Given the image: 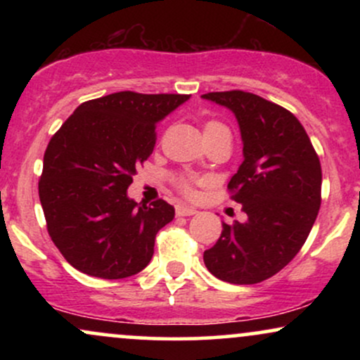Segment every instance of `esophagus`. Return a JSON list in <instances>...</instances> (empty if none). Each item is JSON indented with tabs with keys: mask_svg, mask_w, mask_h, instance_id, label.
Masks as SVG:
<instances>
[{
	"mask_svg": "<svg viewBox=\"0 0 360 360\" xmlns=\"http://www.w3.org/2000/svg\"><path fill=\"white\" fill-rule=\"evenodd\" d=\"M196 208L186 205H177L176 206V214L177 217H191V214H196Z\"/></svg>",
	"mask_w": 360,
	"mask_h": 360,
	"instance_id": "obj_1",
	"label": "esophagus"
}]
</instances>
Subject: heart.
<instances>
[{
    "mask_svg": "<svg viewBox=\"0 0 360 360\" xmlns=\"http://www.w3.org/2000/svg\"><path fill=\"white\" fill-rule=\"evenodd\" d=\"M208 127H221V125H220V123H217V122H212V123H208V125H206V128H208ZM183 189H184L186 194H193L191 183H189L188 179L183 181Z\"/></svg>",
    "mask_w": 360,
    "mask_h": 360,
    "instance_id": "b5f03b06",
    "label": "heart"
}]
</instances>
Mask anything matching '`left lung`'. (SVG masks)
Here are the masks:
<instances>
[{"instance_id": "8db88e82", "label": "left lung", "mask_w": 360, "mask_h": 360, "mask_svg": "<svg viewBox=\"0 0 360 360\" xmlns=\"http://www.w3.org/2000/svg\"><path fill=\"white\" fill-rule=\"evenodd\" d=\"M201 98L235 115L243 162L229 189L247 214L223 223L220 238L205 250V266L230 284H255L286 267L307 242L321 203V166L298 118L283 106L245 91Z\"/></svg>"}]
</instances>
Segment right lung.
Here are the masks:
<instances>
[{
  "label": "right lung",
  "mask_w": 360,
  "mask_h": 360,
  "mask_svg": "<svg viewBox=\"0 0 360 360\" xmlns=\"http://www.w3.org/2000/svg\"><path fill=\"white\" fill-rule=\"evenodd\" d=\"M189 94L120 91L82 103L44 154L39 181L47 230L77 271L123 279L146 269L155 235L174 218L164 200L139 205L127 194L155 146V127Z\"/></svg>",
  "instance_id": "right-lung-1"
}]
</instances>
